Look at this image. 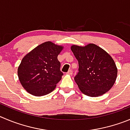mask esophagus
Returning a JSON list of instances; mask_svg holds the SVG:
<instances>
[{
  "mask_svg": "<svg viewBox=\"0 0 130 130\" xmlns=\"http://www.w3.org/2000/svg\"><path fill=\"white\" fill-rule=\"evenodd\" d=\"M67 74L69 75H72V70H69L67 72Z\"/></svg>",
  "mask_w": 130,
  "mask_h": 130,
  "instance_id": "esophagus-1",
  "label": "esophagus"
}]
</instances>
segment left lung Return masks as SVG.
I'll return each mask as SVG.
<instances>
[{
    "label": "left lung",
    "instance_id": "8db88e82",
    "mask_svg": "<svg viewBox=\"0 0 130 130\" xmlns=\"http://www.w3.org/2000/svg\"><path fill=\"white\" fill-rule=\"evenodd\" d=\"M71 48L78 61L79 72L74 80L82 92L98 97L110 90L117 76V67L110 54L94 43L85 47L73 45Z\"/></svg>",
    "mask_w": 130,
    "mask_h": 130
}]
</instances>
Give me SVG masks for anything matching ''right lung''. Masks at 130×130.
<instances>
[{"label": "right lung", "instance_id": "add662e5", "mask_svg": "<svg viewBox=\"0 0 130 130\" xmlns=\"http://www.w3.org/2000/svg\"><path fill=\"white\" fill-rule=\"evenodd\" d=\"M63 48L51 42H46L23 58L18 68V76L27 92L42 96L54 90L63 75L58 59Z\"/></svg>", "mask_w": 130, "mask_h": 130}]
</instances>
